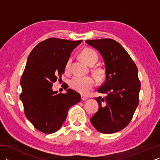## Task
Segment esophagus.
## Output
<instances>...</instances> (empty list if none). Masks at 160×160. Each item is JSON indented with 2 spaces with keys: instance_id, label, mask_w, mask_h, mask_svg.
Returning a JSON list of instances; mask_svg holds the SVG:
<instances>
[{
  "instance_id": "1",
  "label": "esophagus",
  "mask_w": 160,
  "mask_h": 160,
  "mask_svg": "<svg viewBox=\"0 0 160 160\" xmlns=\"http://www.w3.org/2000/svg\"><path fill=\"white\" fill-rule=\"evenodd\" d=\"M81 99H82V101H84V100H87L88 98L87 96H81Z\"/></svg>"
}]
</instances>
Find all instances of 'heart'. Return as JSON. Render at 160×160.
<instances>
[{
	"instance_id": "1",
	"label": "heart",
	"mask_w": 160,
	"mask_h": 160,
	"mask_svg": "<svg viewBox=\"0 0 160 160\" xmlns=\"http://www.w3.org/2000/svg\"><path fill=\"white\" fill-rule=\"evenodd\" d=\"M81 57H82L84 62L91 66L93 65L98 59L97 53L91 49H84L82 53H81ZM69 67L70 61H69L66 64L65 69L67 71L69 69ZM96 73L98 76H102L100 71H97ZM69 85L71 88H72L74 91H77L78 93L82 94H87L96 86V80L91 76H75L71 79Z\"/></svg>"
}]
</instances>
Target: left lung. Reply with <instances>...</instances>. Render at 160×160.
<instances>
[{"instance_id":"left-lung-1","label":"left lung","mask_w":160,"mask_h":160,"mask_svg":"<svg viewBox=\"0 0 160 160\" xmlns=\"http://www.w3.org/2000/svg\"><path fill=\"white\" fill-rule=\"evenodd\" d=\"M86 42L98 50L105 64L104 81L98 91L107 96L95 98L99 109L90 120L100 132L113 133L130 123L138 106L141 83L138 68L124 47L113 39Z\"/></svg>"}]
</instances>
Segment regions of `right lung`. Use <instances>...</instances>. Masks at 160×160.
Listing matches in <instances>:
<instances>
[{"mask_svg":"<svg viewBox=\"0 0 160 160\" xmlns=\"http://www.w3.org/2000/svg\"><path fill=\"white\" fill-rule=\"evenodd\" d=\"M82 41L50 38L30 53L20 79V98L27 118L37 130L47 134L58 131L69 108L80 102L76 91L69 89L57 93L52 85L60 79L71 53Z\"/></svg>","mask_w":160,"mask_h":160,"instance_id":"right-lung-1","label":"right lung"}]
</instances>
